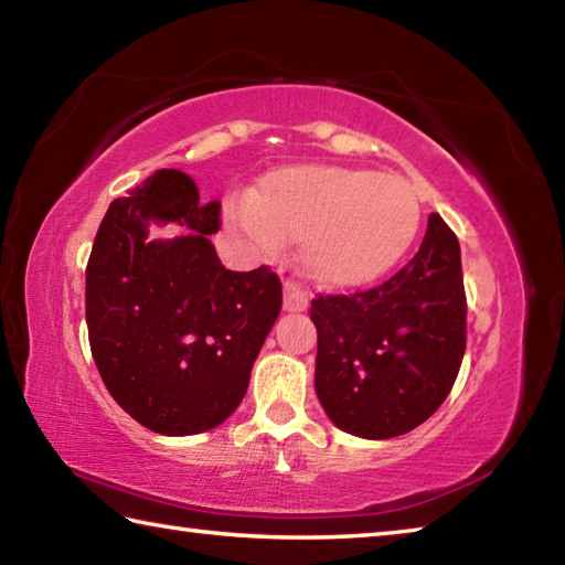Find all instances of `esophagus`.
<instances>
[{
	"instance_id": "esophagus-1",
	"label": "esophagus",
	"mask_w": 565,
	"mask_h": 565,
	"mask_svg": "<svg viewBox=\"0 0 565 565\" xmlns=\"http://www.w3.org/2000/svg\"><path fill=\"white\" fill-rule=\"evenodd\" d=\"M306 306H309V291H306L299 281L286 279L284 281V309L296 313V311H306Z\"/></svg>"
}]
</instances>
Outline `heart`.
<instances>
[{
	"mask_svg": "<svg viewBox=\"0 0 565 565\" xmlns=\"http://www.w3.org/2000/svg\"><path fill=\"white\" fill-rule=\"evenodd\" d=\"M232 224L262 252L303 242V266L331 289L381 279L404 259L420 228V199L398 174L347 167H284L248 202L228 206Z\"/></svg>",
	"mask_w": 565,
	"mask_h": 565,
	"instance_id": "obj_1",
	"label": "heart"
}]
</instances>
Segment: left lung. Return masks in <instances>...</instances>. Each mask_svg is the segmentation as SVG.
Instances as JSON below:
<instances>
[{"label":"left lung","mask_w":565,"mask_h":565,"mask_svg":"<svg viewBox=\"0 0 565 565\" xmlns=\"http://www.w3.org/2000/svg\"><path fill=\"white\" fill-rule=\"evenodd\" d=\"M319 333L317 396L361 438L414 431L444 404L466 351L461 246L438 214L420 248L388 281L311 301Z\"/></svg>","instance_id":"left-lung-1"}]
</instances>
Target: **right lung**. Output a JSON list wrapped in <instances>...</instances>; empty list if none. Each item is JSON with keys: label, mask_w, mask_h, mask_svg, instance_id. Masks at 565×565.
I'll list each match as a JSON object with an SVG mask.
<instances>
[{"label": "right lung", "mask_w": 565, "mask_h": 565, "mask_svg": "<svg viewBox=\"0 0 565 565\" xmlns=\"http://www.w3.org/2000/svg\"><path fill=\"white\" fill-rule=\"evenodd\" d=\"M222 204H199L177 169H159L109 204L87 264V329L104 386L127 414L164 436L209 431L234 414L266 333L281 311L269 266L228 271L209 234ZM149 221L188 232L149 243Z\"/></svg>", "instance_id": "obj_1"}]
</instances>
